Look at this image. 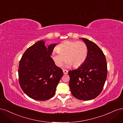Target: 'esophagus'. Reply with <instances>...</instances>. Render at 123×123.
I'll return each instance as SVG.
<instances>
[{
  "label": "esophagus",
  "mask_w": 123,
  "mask_h": 123,
  "mask_svg": "<svg viewBox=\"0 0 123 123\" xmlns=\"http://www.w3.org/2000/svg\"><path fill=\"white\" fill-rule=\"evenodd\" d=\"M63 72H64V73L65 74H68V71L66 70H65V69H63Z\"/></svg>",
  "instance_id": "34e87169"
}]
</instances>
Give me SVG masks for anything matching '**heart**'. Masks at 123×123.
<instances>
[{"label": "heart", "mask_w": 123, "mask_h": 123, "mask_svg": "<svg viewBox=\"0 0 123 123\" xmlns=\"http://www.w3.org/2000/svg\"><path fill=\"white\" fill-rule=\"evenodd\" d=\"M88 47L85 43L78 41H65L57 47L51 53V57L55 65L62 66L65 58L67 67L73 65L74 67H79L86 61L88 55Z\"/></svg>", "instance_id": "1"}]
</instances>
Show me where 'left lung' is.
Here are the masks:
<instances>
[{"label": "left lung", "mask_w": 123, "mask_h": 123, "mask_svg": "<svg viewBox=\"0 0 123 123\" xmlns=\"http://www.w3.org/2000/svg\"><path fill=\"white\" fill-rule=\"evenodd\" d=\"M82 40L88 47V55L79 68L68 72L69 87L74 97L88 100L101 93L107 76V65L102 50L92 41Z\"/></svg>", "instance_id": "obj_1"}]
</instances>
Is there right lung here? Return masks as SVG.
Here are the masks:
<instances>
[{
    "instance_id": "right-lung-1",
    "label": "right lung",
    "mask_w": 123,
    "mask_h": 123,
    "mask_svg": "<svg viewBox=\"0 0 123 123\" xmlns=\"http://www.w3.org/2000/svg\"><path fill=\"white\" fill-rule=\"evenodd\" d=\"M55 46L52 44L46 48L43 41L40 40L22 56L18 71L19 83L25 93L32 99L46 100L52 98L64 74L50 56Z\"/></svg>"
}]
</instances>
